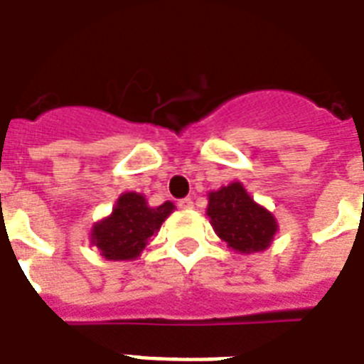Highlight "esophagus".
<instances>
[{
  "label": "esophagus",
  "mask_w": 364,
  "mask_h": 364,
  "mask_svg": "<svg viewBox=\"0 0 364 364\" xmlns=\"http://www.w3.org/2000/svg\"><path fill=\"white\" fill-rule=\"evenodd\" d=\"M178 207L180 209H192L193 207V201L190 198H184V199H180L178 201Z\"/></svg>",
  "instance_id": "esophagus-1"
}]
</instances>
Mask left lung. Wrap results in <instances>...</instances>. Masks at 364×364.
<instances>
[{"label":"left lung","mask_w":364,"mask_h":364,"mask_svg":"<svg viewBox=\"0 0 364 364\" xmlns=\"http://www.w3.org/2000/svg\"><path fill=\"white\" fill-rule=\"evenodd\" d=\"M207 217L213 230L236 253H259L269 250L278 223L274 215L251 198L242 182H232L209 192Z\"/></svg>","instance_id":"obj_1"}]
</instances>
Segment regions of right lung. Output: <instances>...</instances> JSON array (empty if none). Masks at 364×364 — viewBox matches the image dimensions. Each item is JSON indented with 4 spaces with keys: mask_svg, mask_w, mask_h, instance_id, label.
Here are the masks:
<instances>
[{
    "mask_svg": "<svg viewBox=\"0 0 364 364\" xmlns=\"http://www.w3.org/2000/svg\"><path fill=\"white\" fill-rule=\"evenodd\" d=\"M172 211L174 203L171 201L151 207L144 193L124 192L117 199L111 215L92 226L90 244L107 261H134Z\"/></svg>",
    "mask_w": 364,
    "mask_h": 364,
    "instance_id": "1",
    "label": "right lung"
}]
</instances>
